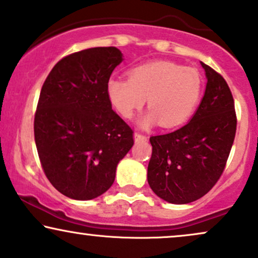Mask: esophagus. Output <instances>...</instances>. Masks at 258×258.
<instances>
[{
  "label": "esophagus",
  "instance_id": "obj_1",
  "mask_svg": "<svg viewBox=\"0 0 258 258\" xmlns=\"http://www.w3.org/2000/svg\"><path fill=\"white\" fill-rule=\"evenodd\" d=\"M147 139H148L147 136L142 135V133H138V132L135 133V141L136 142H143V141H147Z\"/></svg>",
  "mask_w": 258,
  "mask_h": 258
}]
</instances>
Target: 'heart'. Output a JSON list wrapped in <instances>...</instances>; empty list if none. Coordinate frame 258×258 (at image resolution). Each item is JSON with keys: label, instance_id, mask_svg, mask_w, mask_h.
<instances>
[{"label": "heart", "instance_id": "obj_1", "mask_svg": "<svg viewBox=\"0 0 258 258\" xmlns=\"http://www.w3.org/2000/svg\"><path fill=\"white\" fill-rule=\"evenodd\" d=\"M107 94L123 119H132L148 98L151 110L143 116L141 125L160 122L170 128L182 125L192 115L201 98L202 78L194 68L156 61L131 68L128 79H109Z\"/></svg>", "mask_w": 258, "mask_h": 258}]
</instances>
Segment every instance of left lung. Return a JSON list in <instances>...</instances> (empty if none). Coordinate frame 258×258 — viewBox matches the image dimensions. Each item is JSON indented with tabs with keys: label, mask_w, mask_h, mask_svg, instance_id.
<instances>
[{
	"label": "left lung",
	"mask_w": 258,
	"mask_h": 258,
	"mask_svg": "<svg viewBox=\"0 0 258 258\" xmlns=\"http://www.w3.org/2000/svg\"><path fill=\"white\" fill-rule=\"evenodd\" d=\"M207 88L190 122L167 135L153 136L148 182L166 202L200 200L223 173L233 145L237 115L234 99L221 74L201 62Z\"/></svg>",
	"instance_id": "left-lung-1"
}]
</instances>
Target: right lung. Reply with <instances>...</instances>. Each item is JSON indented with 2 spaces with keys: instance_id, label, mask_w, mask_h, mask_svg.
<instances>
[{
  "instance_id": "right-lung-1",
  "label": "right lung",
  "mask_w": 258,
  "mask_h": 258,
  "mask_svg": "<svg viewBox=\"0 0 258 258\" xmlns=\"http://www.w3.org/2000/svg\"><path fill=\"white\" fill-rule=\"evenodd\" d=\"M122 54L98 46L61 58L46 77L35 114L42 168L58 192L78 201L101 196L133 145V131L111 109L107 84Z\"/></svg>"
}]
</instances>
